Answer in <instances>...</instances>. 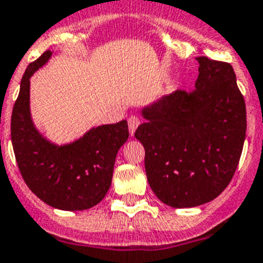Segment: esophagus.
Segmentation results:
<instances>
[{
  "label": "esophagus",
  "instance_id": "34e87169",
  "mask_svg": "<svg viewBox=\"0 0 263 263\" xmlns=\"http://www.w3.org/2000/svg\"><path fill=\"white\" fill-rule=\"evenodd\" d=\"M139 124H140V119L138 118L136 115H131L128 116V129H129V134L134 135L135 131H136V128L139 127Z\"/></svg>",
  "mask_w": 263,
  "mask_h": 263
}]
</instances>
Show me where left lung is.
<instances>
[{
  "mask_svg": "<svg viewBox=\"0 0 263 263\" xmlns=\"http://www.w3.org/2000/svg\"><path fill=\"white\" fill-rule=\"evenodd\" d=\"M195 90H177L144 107L135 132L145 149L151 189L172 208L198 206L229 185L246 136L245 100L228 62L208 57Z\"/></svg>",
  "mask_w": 263,
  "mask_h": 263,
  "instance_id": "obj_1",
  "label": "left lung"
}]
</instances>
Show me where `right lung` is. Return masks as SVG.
Masks as SVG:
<instances>
[{
    "mask_svg": "<svg viewBox=\"0 0 263 263\" xmlns=\"http://www.w3.org/2000/svg\"><path fill=\"white\" fill-rule=\"evenodd\" d=\"M51 57L45 51L27 66L11 112V143L26 185L38 198L61 211H84L99 204L112 181L119 148L129 136L127 120L99 125L71 144L55 145L31 122L30 77Z\"/></svg>",
    "mask_w": 263,
    "mask_h": 263,
    "instance_id": "1",
    "label": "right lung"
}]
</instances>
